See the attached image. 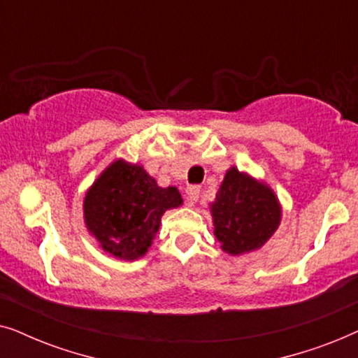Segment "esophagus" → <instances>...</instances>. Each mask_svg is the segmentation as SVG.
<instances>
[{"label":"esophagus","mask_w":358,"mask_h":358,"mask_svg":"<svg viewBox=\"0 0 358 358\" xmlns=\"http://www.w3.org/2000/svg\"><path fill=\"white\" fill-rule=\"evenodd\" d=\"M185 192H187V205H189V207H194V205L197 203V200H199L200 187H199V185H189Z\"/></svg>","instance_id":"esophagus-1"}]
</instances>
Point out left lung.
I'll use <instances>...</instances> for the list:
<instances>
[{"label":"left lung","instance_id":"left-lung-1","mask_svg":"<svg viewBox=\"0 0 358 358\" xmlns=\"http://www.w3.org/2000/svg\"><path fill=\"white\" fill-rule=\"evenodd\" d=\"M213 234L229 256L261 249L277 231L282 207L261 179L231 166L224 174L215 202L210 203Z\"/></svg>","mask_w":358,"mask_h":358}]
</instances>
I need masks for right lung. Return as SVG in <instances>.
<instances>
[{
    "label": "right lung",
    "instance_id": "right-lung-1",
    "mask_svg": "<svg viewBox=\"0 0 358 358\" xmlns=\"http://www.w3.org/2000/svg\"><path fill=\"white\" fill-rule=\"evenodd\" d=\"M182 205L176 187H159L141 164L115 159L83 200L85 224L99 246L122 261L143 257L166 210Z\"/></svg>",
    "mask_w": 358,
    "mask_h": 358
}]
</instances>
